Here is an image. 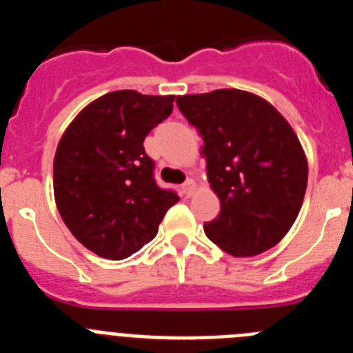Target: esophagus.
Segmentation results:
<instances>
[{
	"label": "esophagus",
	"instance_id": "obj_1",
	"mask_svg": "<svg viewBox=\"0 0 353 353\" xmlns=\"http://www.w3.org/2000/svg\"><path fill=\"white\" fill-rule=\"evenodd\" d=\"M194 189H196L194 180H191V179L185 180V183H183V185H182V194L185 196V198H189V196H192Z\"/></svg>",
	"mask_w": 353,
	"mask_h": 353
}]
</instances>
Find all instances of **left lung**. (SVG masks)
Here are the masks:
<instances>
[{"instance_id": "left-lung-1", "label": "left lung", "mask_w": 353, "mask_h": 353, "mask_svg": "<svg viewBox=\"0 0 353 353\" xmlns=\"http://www.w3.org/2000/svg\"><path fill=\"white\" fill-rule=\"evenodd\" d=\"M203 138L208 182L221 201L205 233L232 256H254L288 233L307 187L299 138L276 108L242 90L176 97Z\"/></svg>"}]
</instances>
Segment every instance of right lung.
Segmentation results:
<instances>
[{"instance_id":"1","label":"right lung","mask_w":353,"mask_h":353,"mask_svg":"<svg viewBox=\"0 0 353 353\" xmlns=\"http://www.w3.org/2000/svg\"><path fill=\"white\" fill-rule=\"evenodd\" d=\"M173 95L118 90L81 111L54 155V199L61 219L86 249L123 260L157 235L179 201L155 182L143 141L173 111Z\"/></svg>"}]
</instances>
